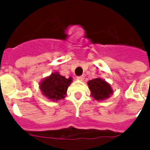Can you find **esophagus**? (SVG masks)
Returning a JSON list of instances; mask_svg holds the SVG:
<instances>
[{"label":"esophagus","instance_id":"esophagus-1","mask_svg":"<svg viewBox=\"0 0 150 150\" xmlns=\"http://www.w3.org/2000/svg\"><path fill=\"white\" fill-rule=\"evenodd\" d=\"M85 79V76L84 75H80V76H78L77 77V79L78 80H80V81H83Z\"/></svg>","mask_w":150,"mask_h":150}]
</instances>
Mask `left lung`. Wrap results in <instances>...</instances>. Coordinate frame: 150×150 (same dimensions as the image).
<instances>
[{"instance_id":"8db88e82","label":"left lung","mask_w":150,"mask_h":150,"mask_svg":"<svg viewBox=\"0 0 150 150\" xmlns=\"http://www.w3.org/2000/svg\"><path fill=\"white\" fill-rule=\"evenodd\" d=\"M88 86L91 92V96L98 101L109 98L113 94V89L110 85L100 78L89 80Z\"/></svg>"}]
</instances>
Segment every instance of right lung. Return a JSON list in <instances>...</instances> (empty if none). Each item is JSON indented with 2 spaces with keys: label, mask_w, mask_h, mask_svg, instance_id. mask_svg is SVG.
I'll use <instances>...</instances> for the list:
<instances>
[{
  "label": "right lung",
  "mask_w": 150,
  "mask_h": 150,
  "mask_svg": "<svg viewBox=\"0 0 150 150\" xmlns=\"http://www.w3.org/2000/svg\"><path fill=\"white\" fill-rule=\"evenodd\" d=\"M71 82V77L66 79L56 71L45 78L40 82V88L43 96L52 101H57L65 97L68 88Z\"/></svg>",
  "instance_id": "1"
}]
</instances>
